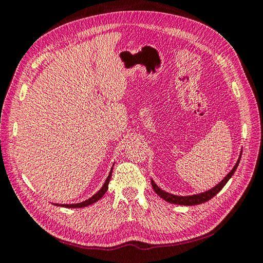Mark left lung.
Here are the masks:
<instances>
[{
    "mask_svg": "<svg viewBox=\"0 0 263 263\" xmlns=\"http://www.w3.org/2000/svg\"><path fill=\"white\" fill-rule=\"evenodd\" d=\"M241 153L242 150H240V155H239V158H238V160L236 162V164L234 165V168L232 169V171H230L227 176L222 179L217 185H215L214 187H212L211 190H208L205 191V192H202V193H198V194H192V195H185V196H182V195H174V194H171V193H168L165 192V191L161 190L160 187H159L155 181L151 179V185H153L155 192L160 196L161 198H163V200L165 202H169L171 204H177V205H184V206H191V205H198V204H202V203H205L210 201L211 198H213L215 195H216L219 191L225 186L226 183L228 182V180L233 177V174L235 173L236 169L238 164H239L240 162V158H241Z\"/></svg>",
    "mask_w": 263,
    "mask_h": 263,
    "instance_id": "1",
    "label": "left lung"
}]
</instances>
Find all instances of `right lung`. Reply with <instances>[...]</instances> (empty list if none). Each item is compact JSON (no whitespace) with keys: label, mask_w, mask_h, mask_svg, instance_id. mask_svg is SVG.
<instances>
[{"label":"right lung","mask_w":263,"mask_h":263,"mask_svg":"<svg viewBox=\"0 0 263 263\" xmlns=\"http://www.w3.org/2000/svg\"><path fill=\"white\" fill-rule=\"evenodd\" d=\"M112 172H113V166L112 169H110L109 173H108V177L106 178L104 184H103V186L101 187V190H99L97 193H95L92 197H90L89 200H85L84 202H81V203H77V204H53V205H57V206H62V208H67V209H81V208H85V206H89V205H92L93 203L98 202L100 198L104 195L106 193V191L108 190V183H109V180L110 178H112Z\"/></svg>","instance_id":"add662e5"}]
</instances>
